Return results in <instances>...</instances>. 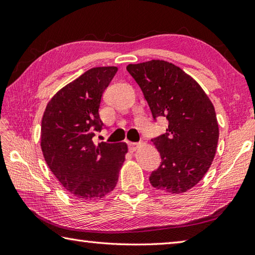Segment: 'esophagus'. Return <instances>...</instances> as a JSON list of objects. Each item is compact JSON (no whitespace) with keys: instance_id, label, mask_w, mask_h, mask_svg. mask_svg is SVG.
I'll list each match as a JSON object with an SVG mask.
<instances>
[{"instance_id":"34e87169","label":"esophagus","mask_w":255,"mask_h":255,"mask_svg":"<svg viewBox=\"0 0 255 255\" xmlns=\"http://www.w3.org/2000/svg\"><path fill=\"white\" fill-rule=\"evenodd\" d=\"M138 146H139V144H138V143H133V141H128V148H129V150H131V152H135V150L138 148Z\"/></svg>"}]
</instances>
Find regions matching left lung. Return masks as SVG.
<instances>
[{"label": "left lung", "instance_id": "1", "mask_svg": "<svg viewBox=\"0 0 255 255\" xmlns=\"http://www.w3.org/2000/svg\"><path fill=\"white\" fill-rule=\"evenodd\" d=\"M153 118L165 117L166 132L152 139L161 165L149 176L154 188L183 193L204 178L217 149L219 128L214 105L201 86L174 64L153 59L127 66Z\"/></svg>", "mask_w": 255, "mask_h": 255}]
</instances>
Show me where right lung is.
<instances>
[{"label":"right lung","instance_id":"obj_1","mask_svg":"<svg viewBox=\"0 0 255 255\" xmlns=\"http://www.w3.org/2000/svg\"><path fill=\"white\" fill-rule=\"evenodd\" d=\"M117 71L116 66L86 71L50 99L42 116L45 161L75 199L97 200L110 193L128 152L126 143L96 145L92 139L103 126L101 97Z\"/></svg>","mask_w":255,"mask_h":255}]
</instances>
